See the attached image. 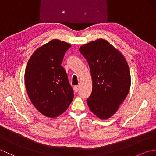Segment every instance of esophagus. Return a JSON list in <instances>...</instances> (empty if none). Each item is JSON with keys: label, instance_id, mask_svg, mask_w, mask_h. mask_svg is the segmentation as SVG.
Listing matches in <instances>:
<instances>
[{"label": "esophagus", "instance_id": "1", "mask_svg": "<svg viewBox=\"0 0 156 156\" xmlns=\"http://www.w3.org/2000/svg\"><path fill=\"white\" fill-rule=\"evenodd\" d=\"M74 92H77L79 90V86H74Z\"/></svg>", "mask_w": 156, "mask_h": 156}]
</instances>
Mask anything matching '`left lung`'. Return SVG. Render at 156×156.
<instances>
[{"label":"left lung","instance_id":"1","mask_svg":"<svg viewBox=\"0 0 156 156\" xmlns=\"http://www.w3.org/2000/svg\"><path fill=\"white\" fill-rule=\"evenodd\" d=\"M79 51L87 60L92 75L88 107L100 119H108L117 111L130 89L127 62L117 49L102 39L82 45Z\"/></svg>","mask_w":156,"mask_h":156}]
</instances>
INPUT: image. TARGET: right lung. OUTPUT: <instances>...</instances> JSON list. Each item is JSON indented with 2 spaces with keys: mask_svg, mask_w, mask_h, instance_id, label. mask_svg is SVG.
Here are the masks:
<instances>
[{
  "mask_svg": "<svg viewBox=\"0 0 156 156\" xmlns=\"http://www.w3.org/2000/svg\"><path fill=\"white\" fill-rule=\"evenodd\" d=\"M70 47L54 39L38 48L27 64L26 90L33 105L46 117H58L67 110L74 98L67 73L61 66Z\"/></svg>",
  "mask_w": 156,
  "mask_h": 156,
  "instance_id": "add662e5",
  "label": "right lung"
}]
</instances>
